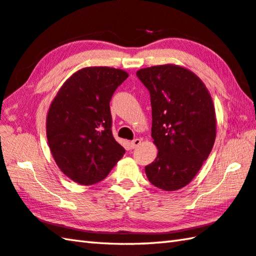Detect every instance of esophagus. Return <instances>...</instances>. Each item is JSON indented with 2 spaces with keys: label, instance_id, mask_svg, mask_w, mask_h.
<instances>
[{
  "label": "esophagus",
  "instance_id": "obj_1",
  "mask_svg": "<svg viewBox=\"0 0 256 256\" xmlns=\"http://www.w3.org/2000/svg\"><path fill=\"white\" fill-rule=\"evenodd\" d=\"M140 144H141V138H136V140H133L131 142V146H132V148H136L140 146Z\"/></svg>",
  "mask_w": 256,
  "mask_h": 256
}]
</instances>
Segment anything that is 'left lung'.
Masks as SVG:
<instances>
[{"label":"left lung","mask_w":256,"mask_h":256,"mask_svg":"<svg viewBox=\"0 0 256 256\" xmlns=\"http://www.w3.org/2000/svg\"><path fill=\"white\" fill-rule=\"evenodd\" d=\"M150 92L151 136L158 156L146 166L150 182L166 192L184 188L200 170L216 138L215 108L196 74L176 64L136 72Z\"/></svg>","instance_id":"obj_1"}]
</instances>
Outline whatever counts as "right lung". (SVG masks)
<instances>
[{"instance_id": "add662e5", "label": "right lung", "mask_w": 256, "mask_h": 256, "mask_svg": "<svg viewBox=\"0 0 256 256\" xmlns=\"http://www.w3.org/2000/svg\"><path fill=\"white\" fill-rule=\"evenodd\" d=\"M128 77L122 69L82 68L51 102L46 122L51 154L64 174L77 184L100 182L125 153L110 128V102Z\"/></svg>"}]
</instances>
